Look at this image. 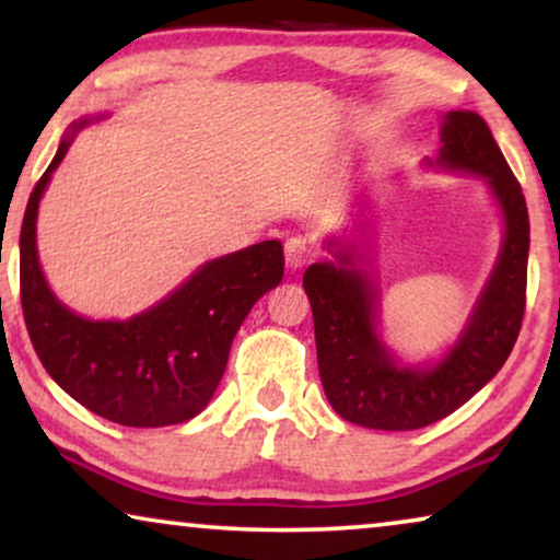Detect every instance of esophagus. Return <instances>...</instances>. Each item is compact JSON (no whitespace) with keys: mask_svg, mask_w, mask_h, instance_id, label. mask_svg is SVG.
Masks as SVG:
<instances>
[{"mask_svg":"<svg viewBox=\"0 0 560 560\" xmlns=\"http://www.w3.org/2000/svg\"><path fill=\"white\" fill-rule=\"evenodd\" d=\"M311 257H313V242L308 240V236H290V240L285 242V262H288V267L298 270V267H303Z\"/></svg>","mask_w":560,"mask_h":560,"instance_id":"34e87169","label":"esophagus"}]
</instances>
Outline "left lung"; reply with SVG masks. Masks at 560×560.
Here are the masks:
<instances>
[{
  "instance_id": "8db88e82",
  "label": "left lung",
  "mask_w": 560,
  "mask_h": 560,
  "mask_svg": "<svg viewBox=\"0 0 560 560\" xmlns=\"http://www.w3.org/2000/svg\"><path fill=\"white\" fill-rule=\"evenodd\" d=\"M435 165L477 173L504 217V242L469 324L433 366H400L377 336V288L357 270L354 252L316 262L303 275L316 328L318 372L331 408L349 423L377 431H416L446 418L479 393L515 347L525 313L530 219L523 188L477 112H448ZM354 249V247H351Z\"/></svg>"
}]
</instances>
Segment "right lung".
<instances>
[{
    "mask_svg": "<svg viewBox=\"0 0 560 560\" xmlns=\"http://www.w3.org/2000/svg\"><path fill=\"white\" fill-rule=\"evenodd\" d=\"M81 119L30 194L20 232V301L52 380L96 416L132 428L186 423L224 377L229 349L259 298L282 280L278 240L211 259L165 301L127 320H89L50 293L37 262V203Z\"/></svg>",
    "mask_w": 560,
    "mask_h": 560,
    "instance_id": "obj_1",
    "label": "right lung"
}]
</instances>
